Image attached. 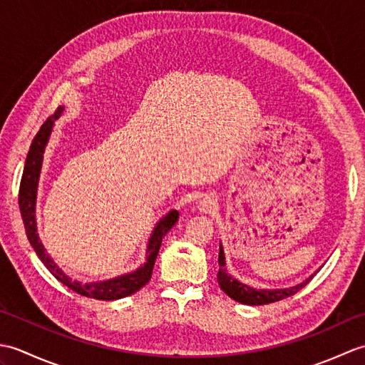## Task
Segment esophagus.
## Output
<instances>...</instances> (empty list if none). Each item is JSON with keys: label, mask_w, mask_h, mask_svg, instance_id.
Returning <instances> with one entry per match:
<instances>
[{"label": "esophagus", "mask_w": 365, "mask_h": 365, "mask_svg": "<svg viewBox=\"0 0 365 365\" xmlns=\"http://www.w3.org/2000/svg\"><path fill=\"white\" fill-rule=\"evenodd\" d=\"M215 200L213 199H210V197H204V199H200L199 200V204H197V208H199V212L200 213H208V212H212L213 208H215Z\"/></svg>", "instance_id": "1"}]
</instances>
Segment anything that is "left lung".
<instances>
[{
  "label": "left lung",
  "instance_id": "obj_1",
  "mask_svg": "<svg viewBox=\"0 0 365 365\" xmlns=\"http://www.w3.org/2000/svg\"><path fill=\"white\" fill-rule=\"evenodd\" d=\"M220 271H218V284L221 287V290L224 293H227L232 299H235L242 304H247V306H262V304H269V302H276L281 301L284 298H289L292 294L298 293L302 287L306 284H309V281L314 277L309 276L306 281H302L298 285H293L290 289H274V290H257L252 289V287L238 282L235 277H232L230 274H227L226 269V257H224V251L222 246L220 243Z\"/></svg>",
  "mask_w": 365,
  "mask_h": 365
}]
</instances>
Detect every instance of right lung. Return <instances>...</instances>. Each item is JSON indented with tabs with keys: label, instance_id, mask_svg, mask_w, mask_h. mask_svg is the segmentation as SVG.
Wrapping results in <instances>:
<instances>
[{
	"label": "right lung",
	"instance_id": "obj_1",
	"mask_svg": "<svg viewBox=\"0 0 365 365\" xmlns=\"http://www.w3.org/2000/svg\"><path fill=\"white\" fill-rule=\"evenodd\" d=\"M63 111L64 108L59 106L58 110L54 111V114L50 115V118L43 122V125L37 131L33 143H31L29 152L26 155L25 169H23L20 190H19V205H20V213L23 218V224H25L28 240L31 246L34 247L38 259H41L43 265L48 268L50 273L56 277L59 282H63L73 292L83 294V297L102 299V301H114V299L130 297V294L136 293L141 287H144L150 281L152 269L155 265V260H157L163 238H165V235L178 221V212L170 210L165 218H161L157 226H155L152 235L149 238V245H147L145 263L143 267L131 271V273L122 274L114 279H108V281H98V282H80V281H75L72 277H68L64 271L53 262L48 252L45 251V247L37 234V222H36V199H37L38 177H41V169H42V161H43V152H45L46 143H48L50 139L54 120L61 118Z\"/></svg>",
	"mask_w": 365,
	"mask_h": 365
}]
</instances>
